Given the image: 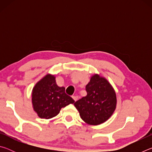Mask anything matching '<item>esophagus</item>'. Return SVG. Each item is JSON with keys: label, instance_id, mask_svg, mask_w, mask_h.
Wrapping results in <instances>:
<instances>
[{"label": "esophagus", "instance_id": "1", "mask_svg": "<svg viewBox=\"0 0 152 152\" xmlns=\"http://www.w3.org/2000/svg\"><path fill=\"white\" fill-rule=\"evenodd\" d=\"M72 99H73V100L75 102L78 101V96H72Z\"/></svg>", "mask_w": 152, "mask_h": 152}]
</instances>
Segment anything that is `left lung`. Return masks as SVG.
I'll return each instance as SVG.
<instances>
[{"instance_id": "left-lung-1", "label": "left lung", "mask_w": 152, "mask_h": 152, "mask_svg": "<svg viewBox=\"0 0 152 152\" xmlns=\"http://www.w3.org/2000/svg\"><path fill=\"white\" fill-rule=\"evenodd\" d=\"M87 95L74 103L81 119L89 125H98L109 119L116 109V92L108 80L94 74L86 86Z\"/></svg>"}]
</instances>
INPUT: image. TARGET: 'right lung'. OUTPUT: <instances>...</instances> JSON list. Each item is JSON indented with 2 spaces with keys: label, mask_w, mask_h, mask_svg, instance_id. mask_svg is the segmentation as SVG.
<instances>
[{
  "label": "right lung",
  "mask_w": 152,
  "mask_h": 152,
  "mask_svg": "<svg viewBox=\"0 0 152 152\" xmlns=\"http://www.w3.org/2000/svg\"><path fill=\"white\" fill-rule=\"evenodd\" d=\"M31 102L38 117L50 119L58 115L61 108L73 104L74 101L65 93L64 87L57 85L55 75L47 74L33 86Z\"/></svg>",
  "instance_id": "1"
}]
</instances>
